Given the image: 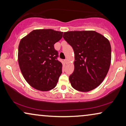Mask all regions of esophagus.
<instances>
[{
	"mask_svg": "<svg viewBox=\"0 0 126 126\" xmlns=\"http://www.w3.org/2000/svg\"><path fill=\"white\" fill-rule=\"evenodd\" d=\"M64 62L65 63H68V60H67V59H65V60H64Z\"/></svg>",
	"mask_w": 126,
	"mask_h": 126,
	"instance_id": "obj_1",
	"label": "esophagus"
}]
</instances>
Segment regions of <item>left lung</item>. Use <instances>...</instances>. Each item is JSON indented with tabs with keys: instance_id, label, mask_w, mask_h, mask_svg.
Instances as JSON below:
<instances>
[{
	"instance_id": "8db88e82",
	"label": "left lung",
	"mask_w": 126,
	"mask_h": 126,
	"mask_svg": "<svg viewBox=\"0 0 126 126\" xmlns=\"http://www.w3.org/2000/svg\"><path fill=\"white\" fill-rule=\"evenodd\" d=\"M63 38L75 53V69L69 81L74 89L88 92L103 81L111 61L108 39L94 31L65 32Z\"/></svg>"
}]
</instances>
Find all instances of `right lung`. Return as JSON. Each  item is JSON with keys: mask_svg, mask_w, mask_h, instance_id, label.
I'll use <instances>...</instances> for the list:
<instances>
[{"mask_svg": "<svg viewBox=\"0 0 126 126\" xmlns=\"http://www.w3.org/2000/svg\"><path fill=\"white\" fill-rule=\"evenodd\" d=\"M63 32L52 29L34 30L23 37L18 47V63L26 81L41 91L54 88L62 73L63 65L57 60L54 45Z\"/></svg>", "mask_w": 126, "mask_h": 126, "instance_id": "obj_1", "label": "right lung"}]
</instances>
